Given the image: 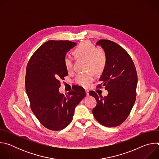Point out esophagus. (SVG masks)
Returning <instances> with one entry per match:
<instances>
[{
    "mask_svg": "<svg viewBox=\"0 0 159 159\" xmlns=\"http://www.w3.org/2000/svg\"><path fill=\"white\" fill-rule=\"evenodd\" d=\"M89 90H87V89H85V93H86V95H87V96H89Z\"/></svg>",
    "mask_w": 159,
    "mask_h": 159,
    "instance_id": "obj_1",
    "label": "esophagus"
}]
</instances>
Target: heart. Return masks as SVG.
<instances>
[{"label": "heart", "instance_id": "heart-1", "mask_svg": "<svg viewBox=\"0 0 159 159\" xmlns=\"http://www.w3.org/2000/svg\"><path fill=\"white\" fill-rule=\"evenodd\" d=\"M74 53L77 58L87 59L86 69L93 70L96 74L102 73L106 66L107 57L105 52L98 50L90 41H85L79 44L74 50ZM66 69L70 72L73 69V60L70 57L64 59ZM94 80V72L92 70L87 73L79 74L75 79V82L82 87H87Z\"/></svg>", "mask_w": 159, "mask_h": 159}]
</instances>
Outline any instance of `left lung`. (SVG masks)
<instances>
[{"label":"left lung","instance_id":"obj_1","mask_svg":"<svg viewBox=\"0 0 159 159\" xmlns=\"http://www.w3.org/2000/svg\"><path fill=\"white\" fill-rule=\"evenodd\" d=\"M96 44L101 47L107 57L106 66L99 81L108 94L102 97L94 91L89 93L97 101L93 113L102 125L117 126L126 120L134 104L138 82L137 70L129 54L117 43L100 39ZM101 84L98 87H101Z\"/></svg>","mask_w":159,"mask_h":159}]
</instances>
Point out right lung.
I'll use <instances>...</instances> for the list:
<instances>
[{
	"label": "right lung",
	"instance_id": "1",
	"mask_svg": "<svg viewBox=\"0 0 159 159\" xmlns=\"http://www.w3.org/2000/svg\"><path fill=\"white\" fill-rule=\"evenodd\" d=\"M70 41L50 40L34 53L26 69V91L32 111L47 128L59 131L69 125L75 107L85 96V90L75 85L65 96L60 93V79L68 75L64 59L76 46Z\"/></svg>",
	"mask_w": 159,
	"mask_h": 159
}]
</instances>
